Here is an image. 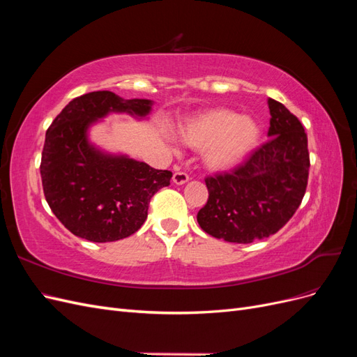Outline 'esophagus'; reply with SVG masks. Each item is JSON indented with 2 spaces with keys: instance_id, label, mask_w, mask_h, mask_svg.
Wrapping results in <instances>:
<instances>
[{
  "instance_id": "obj_1",
  "label": "esophagus",
  "mask_w": 357,
  "mask_h": 357,
  "mask_svg": "<svg viewBox=\"0 0 357 357\" xmlns=\"http://www.w3.org/2000/svg\"><path fill=\"white\" fill-rule=\"evenodd\" d=\"M172 181H174L176 185H178V186L186 185V183L189 181V176L186 174V172L177 171V172H174V176H172Z\"/></svg>"
}]
</instances>
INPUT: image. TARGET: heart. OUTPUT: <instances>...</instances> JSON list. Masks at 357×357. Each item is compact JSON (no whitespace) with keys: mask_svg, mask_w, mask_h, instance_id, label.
Wrapping results in <instances>:
<instances>
[{"mask_svg":"<svg viewBox=\"0 0 357 357\" xmlns=\"http://www.w3.org/2000/svg\"><path fill=\"white\" fill-rule=\"evenodd\" d=\"M178 137L193 150H201L204 167L229 171L250 156L261 139V126L252 116H240L225 107L197 113L178 128Z\"/></svg>","mask_w":357,"mask_h":357,"instance_id":"1","label":"heart"}]
</instances>
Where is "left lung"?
I'll return each mask as SVG.
<instances>
[{"label": "left lung", "mask_w": 357, "mask_h": 357, "mask_svg": "<svg viewBox=\"0 0 357 357\" xmlns=\"http://www.w3.org/2000/svg\"><path fill=\"white\" fill-rule=\"evenodd\" d=\"M268 142L232 172L205 178L208 201L198 211L204 232L228 243L248 244L275 234L304 198L310 155L298 117L268 98Z\"/></svg>", "instance_id": "obj_1"}]
</instances>
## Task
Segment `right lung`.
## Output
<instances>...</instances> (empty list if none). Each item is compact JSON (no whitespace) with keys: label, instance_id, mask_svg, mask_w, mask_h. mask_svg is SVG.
<instances>
[{"label":"right lung","instance_id":"1","mask_svg":"<svg viewBox=\"0 0 357 357\" xmlns=\"http://www.w3.org/2000/svg\"><path fill=\"white\" fill-rule=\"evenodd\" d=\"M152 107V100L98 91L70 101L52 122L40 165L43 190L74 235L93 243L126 238L142 228L155 193L169 185L171 171L107 152L89 138L91 128L107 116L125 113L143 121Z\"/></svg>","mask_w":357,"mask_h":357}]
</instances>
